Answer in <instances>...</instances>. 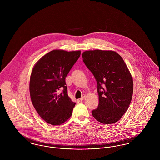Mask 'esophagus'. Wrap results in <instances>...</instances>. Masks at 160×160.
<instances>
[{"label":"esophagus","mask_w":160,"mask_h":160,"mask_svg":"<svg viewBox=\"0 0 160 160\" xmlns=\"http://www.w3.org/2000/svg\"><path fill=\"white\" fill-rule=\"evenodd\" d=\"M85 98H86V95H83V96L81 97V98L80 99V101H83V100L85 99Z\"/></svg>","instance_id":"34e87169"}]
</instances>
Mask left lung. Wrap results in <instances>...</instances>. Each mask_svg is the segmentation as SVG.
I'll return each mask as SVG.
<instances>
[{"label":"left lung","instance_id":"8db88e82","mask_svg":"<svg viewBox=\"0 0 160 160\" xmlns=\"http://www.w3.org/2000/svg\"><path fill=\"white\" fill-rule=\"evenodd\" d=\"M82 57L97 82L99 104L92 116L104 124L118 121L128 110L133 93L132 77L126 63L112 50L85 51Z\"/></svg>","mask_w":160,"mask_h":160}]
</instances>
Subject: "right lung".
<instances>
[{"label":"right lung","instance_id":"obj_1","mask_svg":"<svg viewBox=\"0 0 160 160\" xmlns=\"http://www.w3.org/2000/svg\"><path fill=\"white\" fill-rule=\"evenodd\" d=\"M81 54L80 50H54L38 60L32 70L29 91L40 117L53 125L66 122L76 102L67 94L65 78ZM61 89L63 92L59 93Z\"/></svg>","mask_w":160,"mask_h":160}]
</instances>
